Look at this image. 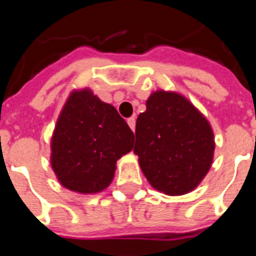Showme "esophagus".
Wrapping results in <instances>:
<instances>
[{
    "instance_id": "1",
    "label": "esophagus",
    "mask_w": 256,
    "mask_h": 256,
    "mask_svg": "<svg viewBox=\"0 0 256 256\" xmlns=\"http://www.w3.org/2000/svg\"><path fill=\"white\" fill-rule=\"evenodd\" d=\"M128 124L130 126V128H132V132H134V128H136V118L134 116H132V118H128Z\"/></svg>"
}]
</instances>
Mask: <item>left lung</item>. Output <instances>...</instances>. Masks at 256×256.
I'll return each mask as SVG.
<instances>
[{
  "mask_svg": "<svg viewBox=\"0 0 256 256\" xmlns=\"http://www.w3.org/2000/svg\"><path fill=\"white\" fill-rule=\"evenodd\" d=\"M134 152L156 190L183 195L206 176L214 158L208 120L178 92H152L138 116Z\"/></svg>",
  "mask_w": 256,
  "mask_h": 256,
  "instance_id": "8db88e82",
  "label": "left lung"
}]
</instances>
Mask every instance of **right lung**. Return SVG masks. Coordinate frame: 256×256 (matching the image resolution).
<instances>
[{"label": "right lung", "instance_id": "add662e5", "mask_svg": "<svg viewBox=\"0 0 256 256\" xmlns=\"http://www.w3.org/2000/svg\"><path fill=\"white\" fill-rule=\"evenodd\" d=\"M134 132L114 106L90 88L74 90L52 138V168L66 188L94 194L112 183L116 164L134 148Z\"/></svg>", "mask_w": 256, "mask_h": 256}]
</instances>
